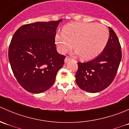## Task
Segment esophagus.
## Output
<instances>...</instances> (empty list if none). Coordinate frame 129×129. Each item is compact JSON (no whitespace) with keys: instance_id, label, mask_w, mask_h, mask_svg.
Returning a JSON list of instances; mask_svg holds the SVG:
<instances>
[{"instance_id":"34e87169","label":"esophagus","mask_w":129,"mask_h":129,"mask_svg":"<svg viewBox=\"0 0 129 129\" xmlns=\"http://www.w3.org/2000/svg\"><path fill=\"white\" fill-rule=\"evenodd\" d=\"M70 60H71V58H69V57H66V58H65V63H67V62H69V61H70Z\"/></svg>"}]
</instances>
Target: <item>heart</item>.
Segmentation results:
<instances>
[{"mask_svg":"<svg viewBox=\"0 0 129 129\" xmlns=\"http://www.w3.org/2000/svg\"><path fill=\"white\" fill-rule=\"evenodd\" d=\"M109 38V31L105 25L95 23L76 22L68 24L58 32L55 42L61 53L73 47L75 54L84 60L97 57L104 49Z\"/></svg>","mask_w":129,"mask_h":129,"instance_id":"b5f03b06","label":"heart"}]
</instances>
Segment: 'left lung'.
Listing matches in <instances>:
<instances>
[{"label": "left lung", "mask_w": 129, "mask_h": 129, "mask_svg": "<svg viewBox=\"0 0 129 129\" xmlns=\"http://www.w3.org/2000/svg\"><path fill=\"white\" fill-rule=\"evenodd\" d=\"M109 39L106 46L96 58L86 62H78L75 82L83 90L90 93L101 92L112 82L122 58L118 37L109 27Z\"/></svg>", "instance_id": "1"}]
</instances>
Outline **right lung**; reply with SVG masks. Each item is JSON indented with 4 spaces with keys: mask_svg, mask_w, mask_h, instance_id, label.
<instances>
[{
    "mask_svg": "<svg viewBox=\"0 0 129 129\" xmlns=\"http://www.w3.org/2000/svg\"><path fill=\"white\" fill-rule=\"evenodd\" d=\"M57 21L37 22L19 27L9 48V60L18 82L34 93L47 90L54 84L66 56L55 44Z\"/></svg>",
    "mask_w": 129,
    "mask_h": 129,
    "instance_id": "1",
    "label": "right lung"
}]
</instances>
